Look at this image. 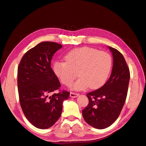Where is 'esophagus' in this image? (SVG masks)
<instances>
[{
    "label": "esophagus",
    "instance_id": "obj_1",
    "mask_svg": "<svg viewBox=\"0 0 146 146\" xmlns=\"http://www.w3.org/2000/svg\"><path fill=\"white\" fill-rule=\"evenodd\" d=\"M78 96V94L74 93V92H70V97L72 98H76Z\"/></svg>",
    "mask_w": 146,
    "mask_h": 146
}]
</instances>
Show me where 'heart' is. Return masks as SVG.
I'll use <instances>...</instances> for the list:
<instances>
[{
    "mask_svg": "<svg viewBox=\"0 0 146 146\" xmlns=\"http://www.w3.org/2000/svg\"><path fill=\"white\" fill-rule=\"evenodd\" d=\"M64 61H56L52 69L55 76L65 85H69L77 75L80 77L71 85L76 91L98 89L107 81L112 67V58L108 53L90 47L72 49L66 54Z\"/></svg>",
    "mask_w": 146,
    "mask_h": 146,
    "instance_id": "heart-1",
    "label": "heart"
}]
</instances>
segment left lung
Returning <instances> with one entry per match:
<instances>
[{"label": "left lung", "mask_w": 146, "mask_h": 146, "mask_svg": "<svg viewBox=\"0 0 146 146\" xmlns=\"http://www.w3.org/2000/svg\"><path fill=\"white\" fill-rule=\"evenodd\" d=\"M113 56L111 74L99 89L87 93L89 104L82 111L90 125L104 129L113 123L125 104L130 80V71L124 57L116 48L108 46Z\"/></svg>", "instance_id": "8db88e82"}]
</instances>
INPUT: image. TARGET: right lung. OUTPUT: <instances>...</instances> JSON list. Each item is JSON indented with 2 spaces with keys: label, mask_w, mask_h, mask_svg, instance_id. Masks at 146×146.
Segmentation results:
<instances>
[{
  "label": "right lung",
  "mask_w": 146,
  "mask_h": 146,
  "mask_svg": "<svg viewBox=\"0 0 146 146\" xmlns=\"http://www.w3.org/2000/svg\"><path fill=\"white\" fill-rule=\"evenodd\" d=\"M62 46L42 42L25 53L17 69L21 107L29 121L38 129L52 127L60 117L64 100L69 92L54 93L61 86L51 68V60Z\"/></svg>",
  "instance_id": "add662e5"
}]
</instances>
